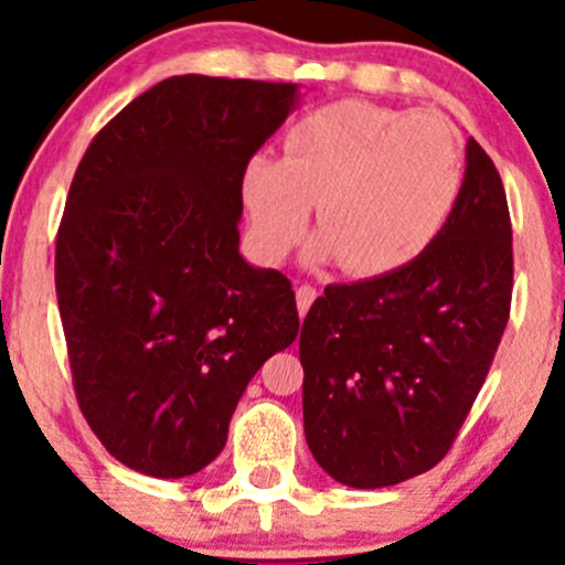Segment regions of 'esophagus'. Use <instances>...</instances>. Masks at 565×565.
<instances>
[{
  "label": "esophagus",
  "mask_w": 565,
  "mask_h": 565,
  "mask_svg": "<svg viewBox=\"0 0 565 565\" xmlns=\"http://www.w3.org/2000/svg\"><path fill=\"white\" fill-rule=\"evenodd\" d=\"M295 300H298V311H300V317H303L306 311L311 309V303L317 300V289L311 287V284H300L298 292H295Z\"/></svg>",
  "instance_id": "1"
}]
</instances>
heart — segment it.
Returning a JSON list of instances; mask_svg holds the SVG:
<instances>
[{
	"label": "heart",
	"instance_id": "1",
	"mask_svg": "<svg viewBox=\"0 0 565 565\" xmlns=\"http://www.w3.org/2000/svg\"><path fill=\"white\" fill-rule=\"evenodd\" d=\"M465 182L457 128L443 114L341 100L298 119L284 158L254 156L241 196L250 248L281 262L317 204V262L377 278L418 259L446 230Z\"/></svg>",
	"mask_w": 565,
	"mask_h": 565
}]
</instances>
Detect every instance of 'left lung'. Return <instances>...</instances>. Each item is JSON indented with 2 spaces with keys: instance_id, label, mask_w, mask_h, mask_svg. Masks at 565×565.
Returning a JSON list of instances; mask_svg holds the SVG:
<instances>
[{
  "instance_id": "left-lung-1",
  "label": "left lung",
  "mask_w": 565,
  "mask_h": 565,
  "mask_svg": "<svg viewBox=\"0 0 565 565\" xmlns=\"http://www.w3.org/2000/svg\"><path fill=\"white\" fill-rule=\"evenodd\" d=\"M454 215L415 262L330 284L300 330L303 431L330 478L380 489L431 470L465 424L509 322L503 180L467 139Z\"/></svg>"
}]
</instances>
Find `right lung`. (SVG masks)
Instances as JSON below:
<instances>
[{
	"mask_svg": "<svg viewBox=\"0 0 565 565\" xmlns=\"http://www.w3.org/2000/svg\"><path fill=\"white\" fill-rule=\"evenodd\" d=\"M298 104V84L172 76L78 163L56 300L78 407L130 470L207 467L250 377L298 339L292 284L248 265L237 232L243 169Z\"/></svg>",
	"mask_w": 565,
	"mask_h": 565,
	"instance_id": "1",
	"label": "right lung"
}]
</instances>
